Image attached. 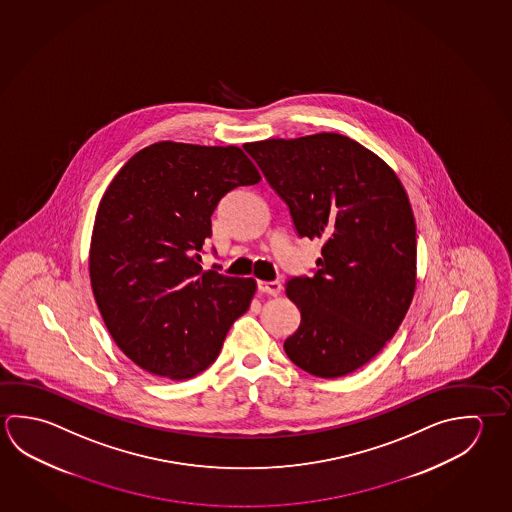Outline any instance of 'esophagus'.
Here are the masks:
<instances>
[{
  "instance_id": "1",
  "label": "esophagus",
  "mask_w": 512,
  "mask_h": 512,
  "mask_svg": "<svg viewBox=\"0 0 512 512\" xmlns=\"http://www.w3.org/2000/svg\"><path fill=\"white\" fill-rule=\"evenodd\" d=\"M257 287H259V291H262V293H268V295L273 296H277L278 293H280V289H282L280 282H277V280H271V282L259 280V282H257Z\"/></svg>"
}]
</instances>
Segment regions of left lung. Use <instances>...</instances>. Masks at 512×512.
Masks as SVG:
<instances>
[{
  "instance_id": "8db88e82",
  "label": "left lung",
  "mask_w": 512,
  "mask_h": 512,
  "mask_svg": "<svg viewBox=\"0 0 512 512\" xmlns=\"http://www.w3.org/2000/svg\"><path fill=\"white\" fill-rule=\"evenodd\" d=\"M286 203L298 237L320 239L313 275L287 278L300 325L287 358L316 377L347 376L383 349L415 291V219L395 172L336 133L244 147Z\"/></svg>"
}]
</instances>
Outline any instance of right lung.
Here are the masks:
<instances>
[{
	"mask_svg": "<svg viewBox=\"0 0 512 512\" xmlns=\"http://www.w3.org/2000/svg\"><path fill=\"white\" fill-rule=\"evenodd\" d=\"M259 181L235 145L176 142L145 147L111 181L91 235V287L109 334L138 367L181 381L216 361L255 280L226 277L217 264L203 271V244L219 201Z\"/></svg>",
	"mask_w": 512,
	"mask_h": 512,
	"instance_id": "add662e5",
	"label": "right lung"
}]
</instances>
